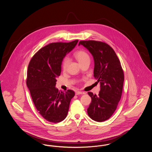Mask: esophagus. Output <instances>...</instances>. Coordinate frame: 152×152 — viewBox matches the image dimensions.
<instances>
[{
	"instance_id": "1",
	"label": "esophagus",
	"mask_w": 152,
	"mask_h": 152,
	"mask_svg": "<svg viewBox=\"0 0 152 152\" xmlns=\"http://www.w3.org/2000/svg\"><path fill=\"white\" fill-rule=\"evenodd\" d=\"M85 93L83 92H80V91H77L76 92V95H79V94H84Z\"/></svg>"
}]
</instances>
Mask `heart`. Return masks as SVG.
<instances>
[{
    "label": "heart",
    "mask_w": 152,
    "mask_h": 152,
    "mask_svg": "<svg viewBox=\"0 0 152 152\" xmlns=\"http://www.w3.org/2000/svg\"><path fill=\"white\" fill-rule=\"evenodd\" d=\"M75 57L77 59V60L79 62L80 65L82 64L83 63L89 61H90V58L88 54L87 53L86 51H77V52L75 53ZM69 63V59L68 58H65L63 61V68L64 70H65L66 69V67L68 65Z\"/></svg>",
    "instance_id": "b5f03b06"
}]
</instances>
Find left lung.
Listing matches in <instances>:
<instances>
[{"label": "left lung", "instance_id": "1", "mask_svg": "<svg viewBox=\"0 0 152 152\" xmlns=\"http://www.w3.org/2000/svg\"><path fill=\"white\" fill-rule=\"evenodd\" d=\"M94 60V77L100 83L98 95L88 92L92 101L87 109L88 116L93 120L103 122L109 119L120 100L124 75L118 58L108 44L94 40L80 41Z\"/></svg>", "mask_w": 152, "mask_h": 152}]
</instances>
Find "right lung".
<instances>
[{
  "instance_id": "1",
  "label": "right lung",
  "mask_w": 152,
  "mask_h": 152,
  "mask_svg": "<svg viewBox=\"0 0 152 152\" xmlns=\"http://www.w3.org/2000/svg\"><path fill=\"white\" fill-rule=\"evenodd\" d=\"M77 42L76 40L50 44L35 54L28 66L27 86L32 101L39 113L51 123L65 119L75 96L72 90L62 92L55 87L61 72L62 61Z\"/></svg>"
}]
</instances>
